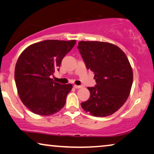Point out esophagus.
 <instances>
[{
  "label": "esophagus",
  "instance_id": "esophagus-1",
  "mask_svg": "<svg viewBox=\"0 0 154 154\" xmlns=\"http://www.w3.org/2000/svg\"><path fill=\"white\" fill-rule=\"evenodd\" d=\"M74 87L75 89H80L81 88L82 86H80V85H74Z\"/></svg>",
  "mask_w": 154,
  "mask_h": 154
}]
</instances>
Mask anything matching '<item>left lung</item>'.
<instances>
[{"instance_id": "8db88e82", "label": "left lung", "mask_w": 154, "mask_h": 154, "mask_svg": "<svg viewBox=\"0 0 154 154\" xmlns=\"http://www.w3.org/2000/svg\"><path fill=\"white\" fill-rule=\"evenodd\" d=\"M78 49L96 82L87 87L90 97L81 103L82 108L96 117L113 114L126 102L133 83L128 58L119 47L108 42L80 41Z\"/></svg>"}]
</instances>
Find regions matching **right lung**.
I'll use <instances>...</instances> for the list:
<instances>
[{
    "instance_id": "add662e5",
    "label": "right lung",
    "mask_w": 154,
    "mask_h": 154,
    "mask_svg": "<svg viewBox=\"0 0 154 154\" xmlns=\"http://www.w3.org/2000/svg\"><path fill=\"white\" fill-rule=\"evenodd\" d=\"M76 41L47 40L27 47L16 64L14 78L23 103L33 113L49 116L66 103L72 85H62L50 78Z\"/></svg>"
}]
</instances>
